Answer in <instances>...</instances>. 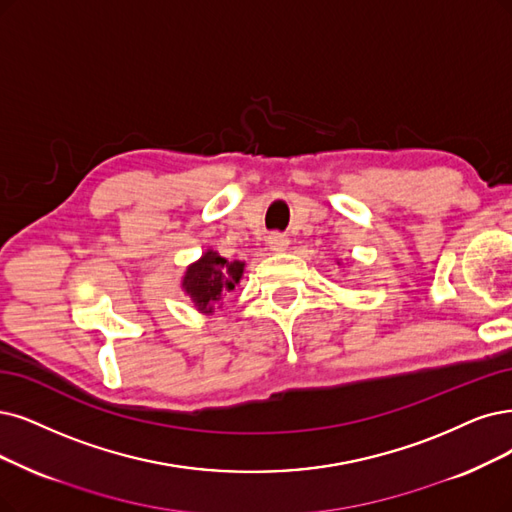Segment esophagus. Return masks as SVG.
<instances>
[{
    "label": "esophagus",
    "mask_w": 512,
    "mask_h": 512,
    "mask_svg": "<svg viewBox=\"0 0 512 512\" xmlns=\"http://www.w3.org/2000/svg\"><path fill=\"white\" fill-rule=\"evenodd\" d=\"M268 246L274 253H282L289 249V238L285 234H270L268 236Z\"/></svg>",
    "instance_id": "obj_1"
}]
</instances>
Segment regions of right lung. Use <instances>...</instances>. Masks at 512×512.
Instances as JSON below:
<instances>
[{"mask_svg":"<svg viewBox=\"0 0 512 512\" xmlns=\"http://www.w3.org/2000/svg\"><path fill=\"white\" fill-rule=\"evenodd\" d=\"M242 272L244 261H227L217 251L208 249L196 263H192L185 270L181 287L192 297L194 306L200 312L211 314L215 310V304L223 299V295L236 289Z\"/></svg>","mask_w":512,"mask_h":512,"instance_id":"1","label":"right lung"}]
</instances>
